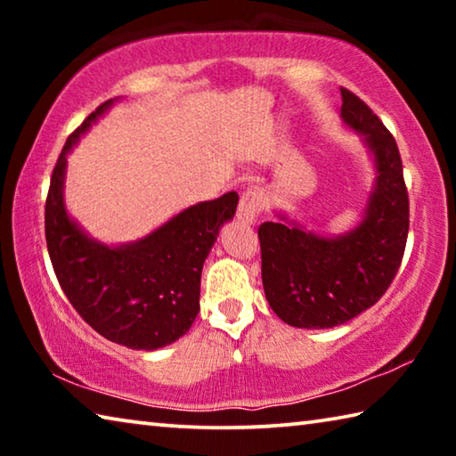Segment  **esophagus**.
I'll list each match as a JSON object with an SVG mask.
<instances>
[{
	"label": "esophagus",
	"mask_w": 456,
	"mask_h": 456,
	"mask_svg": "<svg viewBox=\"0 0 456 456\" xmlns=\"http://www.w3.org/2000/svg\"><path fill=\"white\" fill-rule=\"evenodd\" d=\"M264 205H265L264 192H261L256 187L247 189L241 195V199H239L237 219L243 221V223H253L259 217V213L264 211Z\"/></svg>",
	"instance_id": "34e87169"
}]
</instances>
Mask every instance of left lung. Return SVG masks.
Returning <instances> with one entry per match:
<instances>
[{
  "instance_id": "obj_1",
  "label": "left lung",
  "mask_w": 456,
  "mask_h": 456,
  "mask_svg": "<svg viewBox=\"0 0 456 456\" xmlns=\"http://www.w3.org/2000/svg\"><path fill=\"white\" fill-rule=\"evenodd\" d=\"M342 92V118L364 134L376 160V189L366 217L344 237L328 239L285 223H261V280L280 318L296 328H334L380 299L403 264L408 191L395 136L364 100Z\"/></svg>"
}]
</instances>
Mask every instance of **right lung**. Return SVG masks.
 <instances>
[{
	"mask_svg": "<svg viewBox=\"0 0 456 456\" xmlns=\"http://www.w3.org/2000/svg\"><path fill=\"white\" fill-rule=\"evenodd\" d=\"M112 100L68 136L45 197V243L68 302L100 336L133 350L175 342L199 314L200 272L219 227L235 215L237 192L189 207L141 241L106 247L70 221L61 200L66 154Z\"/></svg>",
	"mask_w": 456,
	"mask_h": 456,
	"instance_id": "add662e5",
	"label": "right lung"
}]
</instances>
